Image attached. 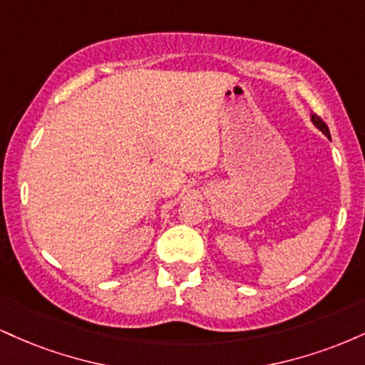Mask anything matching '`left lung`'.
Returning <instances> with one entry per match:
<instances>
[{"mask_svg":"<svg viewBox=\"0 0 365 365\" xmlns=\"http://www.w3.org/2000/svg\"><path fill=\"white\" fill-rule=\"evenodd\" d=\"M311 120H312V123L316 125V127L319 128L321 132L324 133L326 137H329V128H328V125H326L324 121H322V120L319 118V116H317V115H311Z\"/></svg>","mask_w":365,"mask_h":365,"instance_id":"obj_1","label":"left lung"}]
</instances>
